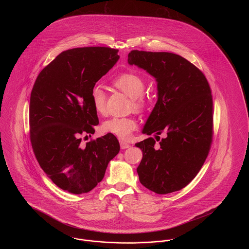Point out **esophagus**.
<instances>
[{
  "mask_svg": "<svg viewBox=\"0 0 249 249\" xmlns=\"http://www.w3.org/2000/svg\"><path fill=\"white\" fill-rule=\"evenodd\" d=\"M119 143H120V147H121V149H126V148H129V147H130V143L124 142V141H120Z\"/></svg>",
  "mask_w": 249,
  "mask_h": 249,
  "instance_id": "34e87169",
  "label": "esophagus"
}]
</instances>
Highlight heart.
I'll return each instance as SVG.
<instances>
[{
    "label": "heart",
    "instance_id": "obj_1",
    "mask_svg": "<svg viewBox=\"0 0 249 249\" xmlns=\"http://www.w3.org/2000/svg\"><path fill=\"white\" fill-rule=\"evenodd\" d=\"M113 86L130 97L132 107L136 111H142L146 107V99L142 97L145 88L142 76L134 71H125L119 74L114 80ZM91 100L96 113L102 115L106 111V91L100 86H95L91 90ZM137 123L131 118L113 117L102 124V130L105 133L113 134L120 139L129 138L131 132L136 129Z\"/></svg>",
    "mask_w": 249,
    "mask_h": 249
}]
</instances>
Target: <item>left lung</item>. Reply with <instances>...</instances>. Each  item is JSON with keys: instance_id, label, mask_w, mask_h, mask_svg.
I'll list each match as a JSON object with an SVG mask.
<instances>
[{"instance_id": "8db88e82", "label": "left lung", "mask_w": 249, "mask_h": 249, "mask_svg": "<svg viewBox=\"0 0 249 249\" xmlns=\"http://www.w3.org/2000/svg\"><path fill=\"white\" fill-rule=\"evenodd\" d=\"M128 63L153 76L158 100L135 143L142 152L137 174L142 186L158 194L185 188L197 176L210 149L213 100L209 84L196 66L175 53L132 50ZM158 141V140H157Z\"/></svg>"}]
</instances>
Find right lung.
<instances>
[{
    "label": "right lung",
    "instance_id": "add662e5",
    "mask_svg": "<svg viewBox=\"0 0 249 249\" xmlns=\"http://www.w3.org/2000/svg\"><path fill=\"white\" fill-rule=\"evenodd\" d=\"M119 50L104 47L63 51L36 78L30 100V133L36 159L55 185L83 194L103 180L119 152L107 133L81 146L99 119L91 100L95 84L118 62Z\"/></svg>",
    "mask_w": 249,
    "mask_h": 249
}]
</instances>
